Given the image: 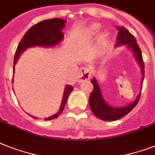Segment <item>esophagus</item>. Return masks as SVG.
Masks as SVG:
<instances>
[{
	"label": "esophagus",
	"instance_id": "1",
	"mask_svg": "<svg viewBox=\"0 0 155 155\" xmlns=\"http://www.w3.org/2000/svg\"><path fill=\"white\" fill-rule=\"evenodd\" d=\"M91 75V70L87 67H83L79 71V75H78V80L79 82H82L88 80Z\"/></svg>",
	"mask_w": 155,
	"mask_h": 155
}]
</instances>
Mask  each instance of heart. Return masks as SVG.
Wrapping results in <instances>:
<instances>
[{"instance_id":"b5f03b06","label":"heart","mask_w":155,"mask_h":155,"mask_svg":"<svg viewBox=\"0 0 155 155\" xmlns=\"http://www.w3.org/2000/svg\"><path fill=\"white\" fill-rule=\"evenodd\" d=\"M98 28H99V25H93L90 27V32L91 34H96L98 32Z\"/></svg>"}]
</instances>
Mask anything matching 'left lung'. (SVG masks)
<instances>
[{
	"label": "left lung",
	"mask_w": 155,
	"mask_h": 155,
	"mask_svg": "<svg viewBox=\"0 0 155 155\" xmlns=\"http://www.w3.org/2000/svg\"><path fill=\"white\" fill-rule=\"evenodd\" d=\"M117 29L119 31V33L117 36V43L115 47L126 45L129 48L131 49L135 60H137L139 67L141 68V72L143 75V79H142V83H143L144 80V62H143L141 50L137 44L136 39L134 38V36L127 28L123 26L117 27ZM91 82L92 83L94 87L92 92L91 93L89 97V105H90L91 110L97 118L104 121H115L124 117L136 106L140 99L141 93H139L137 99L129 105L122 107H110L104 100L96 79L93 78Z\"/></svg>",
	"instance_id": "left-lung-1"
}]
</instances>
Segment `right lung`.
I'll return each mask as SVG.
<instances>
[{
	"label": "right lung",
	"instance_id": "1",
	"mask_svg": "<svg viewBox=\"0 0 155 155\" xmlns=\"http://www.w3.org/2000/svg\"><path fill=\"white\" fill-rule=\"evenodd\" d=\"M65 22L66 21L60 18L49 19V20L41 21L30 28L27 32L25 34V36L17 46L14 56V62H13L14 65L17 62V60L21 56V54L28 48L36 47V46H39V47L43 46L45 48L53 47L56 45L60 44L64 38L62 29L64 28ZM14 71L15 68L13 66V74H14ZM72 90H73V87L71 85H67L65 87L64 97H63L60 110L56 114L48 118H45V120H51V119H56L62 113L68 98ZM32 117L34 119H36V117Z\"/></svg>",
	"mask_w": 155,
	"mask_h": 155
}]
</instances>
